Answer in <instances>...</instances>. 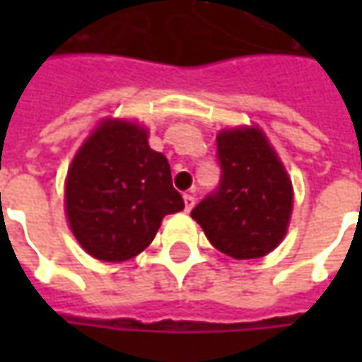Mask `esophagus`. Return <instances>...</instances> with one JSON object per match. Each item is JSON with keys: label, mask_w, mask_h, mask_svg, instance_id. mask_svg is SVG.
I'll return each instance as SVG.
<instances>
[{"label": "esophagus", "mask_w": 362, "mask_h": 362, "mask_svg": "<svg viewBox=\"0 0 362 362\" xmlns=\"http://www.w3.org/2000/svg\"><path fill=\"white\" fill-rule=\"evenodd\" d=\"M194 205H196V197L192 196V194H186V196H184V209L189 213L194 209Z\"/></svg>", "instance_id": "34e87169"}]
</instances>
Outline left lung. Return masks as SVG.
<instances>
[{"label": "left lung", "mask_w": 362, "mask_h": 362, "mask_svg": "<svg viewBox=\"0 0 362 362\" xmlns=\"http://www.w3.org/2000/svg\"><path fill=\"white\" fill-rule=\"evenodd\" d=\"M219 186L192 209L209 243L235 259L266 256L283 240L293 186L258 127L217 135Z\"/></svg>", "instance_id": "left-lung-1"}]
</instances>
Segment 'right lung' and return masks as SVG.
Instances as JSON below:
<instances>
[{
	"label": "right lung",
	"instance_id": "add662e5",
	"mask_svg": "<svg viewBox=\"0 0 362 362\" xmlns=\"http://www.w3.org/2000/svg\"><path fill=\"white\" fill-rule=\"evenodd\" d=\"M182 209L168 160L151 149L147 129L132 122L104 119L67 173V221L96 259L134 258L155 238L163 217Z\"/></svg>",
	"mask_w": 362,
	"mask_h": 362
}]
</instances>
